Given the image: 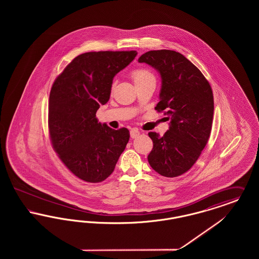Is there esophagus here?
I'll return each mask as SVG.
<instances>
[{
    "instance_id": "esophagus-1",
    "label": "esophagus",
    "mask_w": 259,
    "mask_h": 259,
    "mask_svg": "<svg viewBox=\"0 0 259 259\" xmlns=\"http://www.w3.org/2000/svg\"><path fill=\"white\" fill-rule=\"evenodd\" d=\"M139 135H140V131L138 129H132L130 131V136H131L132 139H136Z\"/></svg>"
}]
</instances>
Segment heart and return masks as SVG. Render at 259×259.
<instances>
[{
  "mask_svg": "<svg viewBox=\"0 0 259 259\" xmlns=\"http://www.w3.org/2000/svg\"><path fill=\"white\" fill-rule=\"evenodd\" d=\"M131 76H132L135 84L139 83V82H142V81H145L147 79L154 78V76L147 69H137V70H134L132 72V74H131Z\"/></svg>",
  "mask_w": 259,
  "mask_h": 259,
  "instance_id": "obj_1",
  "label": "heart"
}]
</instances>
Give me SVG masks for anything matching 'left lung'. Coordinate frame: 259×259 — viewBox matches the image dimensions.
<instances>
[{
    "label": "left lung",
    "mask_w": 259,
    "mask_h": 259,
    "mask_svg": "<svg viewBox=\"0 0 259 259\" xmlns=\"http://www.w3.org/2000/svg\"><path fill=\"white\" fill-rule=\"evenodd\" d=\"M138 61L160 74V101L155 110L165 111L171 119L164 136L148 133L153 142L148 163L161 176H181L194 165L208 143L213 116L211 88L197 67L177 51L150 50Z\"/></svg>",
    "instance_id": "obj_1"
}]
</instances>
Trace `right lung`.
Here are the masks:
<instances>
[{
  "mask_svg": "<svg viewBox=\"0 0 259 259\" xmlns=\"http://www.w3.org/2000/svg\"><path fill=\"white\" fill-rule=\"evenodd\" d=\"M137 51H94L76 56L51 87L49 128L52 147L66 167L87 183L113 172L130 134L98 122L96 112L111 96L114 75Z\"/></svg>",
  "mask_w": 259,
  "mask_h": 259,
  "instance_id": "right-lung-1",
  "label": "right lung"
}]
</instances>
